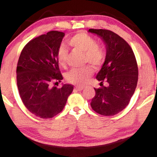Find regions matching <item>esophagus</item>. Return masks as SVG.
Segmentation results:
<instances>
[{
    "label": "esophagus",
    "mask_w": 157,
    "mask_h": 157,
    "mask_svg": "<svg viewBox=\"0 0 157 157\" xmlns=\"http://www.w3.org/2000/svg\"><path fill=\"white\" fill-rule=\"evenodd\" d=\"M83 88H84L83 87H75V90L77 91H81V90H82Z\"/></svg>",
    "instance_id": "34e87169"
}]
</instances>
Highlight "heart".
<instances>
[{
    "label": "heart",
    "mask_w": 157,
    "mask_h": 157,
    "mask_svg": "<svg viewBox=\"0 0 157 157\" xmlns=\"http://www.w3.org/2000/svg\"><path fill=\"white\" fill-rule=\"evenodd\" d=\"M68 44L75 51L83 53L85 63H89L95 67H99L103 64L105 53L103 48L97 44L95 39L86 33L80 32L68 39ZM68 51L63 45L59 46L57 52V61L61 66L66 64ZM93 75L90 67L86 66L81 69L74 68L66 74V79L69 82L74 85H82Z\"/></svg>",
    "instance_id": "obj_1"
}]
</instances>
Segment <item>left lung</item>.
Masks as SVG:
<instances>
[{
  "label": "left lung",
  "instance_id": "left-lung-1",
  "mask_svg": "<svg viewBox=\"0 0 157 157\" xmlns=\"http://www.w3.org/2000/svg\"><path fill=\"white\" fill-rule=\"evenodd\" d=\"M106 44V57L96 79L99 88L90 103L94 111L102 116H114L122 111L134 93L139 70L134 53L130 45L116 33L106 29H89ZM105 83V86H103Z\"/></svg>",
  "mask_w": 157,
  "mask_h": 157
}]
</instances>
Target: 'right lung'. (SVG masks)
<instances>
[{"mask_svg":"<svg viewBox=\"0 0 157 157\" xmlns=\"http://www.w3.org/2000/svg\"><path fill=\"white\" fill-rule=\"evenodd\" d=\"M64 33L51 31L31 39L22 49L16 73L17 86L23 103L34 116L51 118L63 110L73 85L58 88L52 83L63 79L57 52Z\"/></svg>","mask_w":157,"mask_h":157,"instance_id":"right-lung-1","label":"right lung"}]
</instances>
